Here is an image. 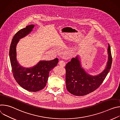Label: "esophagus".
<instances>
[{"label": "esophagus", "mask_w": 120, "mask_h": 120, "mask_svg": "<svg viewBox=\"0 0 120 120\" xmlns=\"http://www.w3.org/2000/svg\"><path fill=\"white\" fill-rule=\"evenodd\" d=\"M59 64L62 66H64L65 65V63L64 61L63 60H60L59 61V63H58Z\"/></svg>", "instance_id": "34e87169"}]
</instances>
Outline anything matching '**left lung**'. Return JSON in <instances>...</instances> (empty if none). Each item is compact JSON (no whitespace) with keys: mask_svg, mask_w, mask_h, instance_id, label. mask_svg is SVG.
<instances>
[{"mask_svg":"<svg viewBox=\"0 0 120 120\" xmlns=\"http://www.w3.org/2000/svg\"><path fill=\"white\" fill-rule=\"evenodd\" d=\"M108 61L103 71L96 75L87 73L82 67L78 56L73 58L65 65V81L67 91L76 96H83L97 89L110 70L112 57L110 45L107 49Z\"/></svg>","mask_w":120,"mask_h":120,"instance_id":"obj_1","label":"left lung"}]
</instances>
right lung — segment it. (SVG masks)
<instances>
[{"mask_svg": "<svg viewBox=\"0 0 120 120\" xmlns=\"http://www.w3.org/2000/svg\"><path fill=\"white\" fill-rule=\"evenodd\" d=\"M34 25L27 26L14 36L9 49V57L12 72L16 82L23 88L30 92H38L43 89L46 84L50 71L56 66L58 59L50 61H40L32 67H24L16 58V45L19 40L32 32Z\"/></svg>", "mask_w": 120, "mask_h": 120, "instance_id": "add662e5", "label": "right lung"}]
</instances>
